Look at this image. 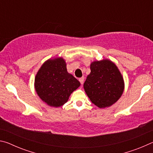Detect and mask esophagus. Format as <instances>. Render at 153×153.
Instances as JSON below:
<instances>
[{"label":"esophagus","instance_id":"obj_1","mask_svg":"<svg viewBox=\"0 0 153 153\" xmlns=\"http://www.w3.org/2000/svg\"><path fill=\"white\" fill-rule=\"evenodd\" d=\"M79 81L80 82V83H81V84H84V77H80V78L79 79Z\"/></svg>","mask_w":153,"mask_h":153}]
</instances>
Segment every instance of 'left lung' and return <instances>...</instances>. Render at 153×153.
I'll use <instances>...</instances> for the list:
<instances>
[{
	"mask_svg": "<svg viewBox=\"0 0 153 153\" xmlns=\"http://www.w3.org/2000/svg\"><path fill=\"white\" fill-rule=\"evenodd\" d=\"M84 88L91 102L100 108L111 107L122 95L125 84L117 65L109 59L90 63Z\"/></svg>",
	"mask_w": 153,
	"mask_h": 153,
	"instance_id": "left-lung-1",
	"label": "left lung"
}]
</instances>
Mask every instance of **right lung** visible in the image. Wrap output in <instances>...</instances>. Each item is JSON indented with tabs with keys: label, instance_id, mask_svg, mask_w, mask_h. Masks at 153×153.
<instances>
[{
	"label": "right lung",
	"instance_id": "1",
	"mask_svg": "<svg viewBox=\"0 0 153 153\" xmlns=\"http://www.w3.org/2000/svg\"><path fill=\"white\" fill-rule=\"evenodd\" d=\"M80 86V82L68 73L63 57L49 59L35 76L34 88L38 97L48 106L59 107Z\"/></svg>",
	"mask_w": 153,
	"mask_h": 153
}]
</instances>
